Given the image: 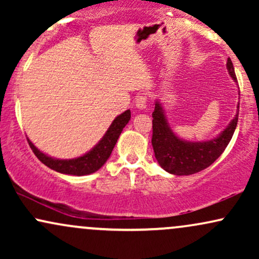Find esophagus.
Here are the masks:
<instances>
[{
  "mask_svg": "<svg viewBox=\"0 0 259 259\" xmlns=\"http://www.w3.org/2000/svg\"><path fill=\"white\" fill-rule=\"evenodd\" d=\"M135 106L138 107L139 109L146 108V107H147V96H146V95H140V96L136 97Z\"/></svg>",
  "mask_w": 259,
  "mask_h": 259,
  "instance_id": "34e87169",
  "label": "esophagus"
}]
</instances>
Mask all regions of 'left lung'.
Returning <instances> with one entry per match:
<instances>
[{"mask_svg":"<svg viewBox=\"0 0 259 259\" xmlns=\"http://www.w3.org/2000/svg\"><path fill=\"white\" fill-rule=\"evenodd\" d=\"M227 68L234 81L237 82L230 58H228ZM239 107L240 103L237 102L234 119L217 138L195 142L186 141L175 135L169 126L162 103L157 100L152 113V146L160 167L174 175H191L209 167L224 152L233 138L239 119Z\"/></svg>","mask_w":259,"mask_h":259,"instance_id":"8db88e82","label":"left lung"}]
</instances>
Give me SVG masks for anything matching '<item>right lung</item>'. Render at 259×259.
I'll return each instance as SVG.
<instances>
[{"instance_id":"right-lung-1","label":"right lung","mask_w":259,"mask_h":259,"mask_svg":"<svg viewBox=\"0 0 259 259\" xmlns=\"http://www.w3.org/2000/svg\"><path fill=\"white\" fill-rule=\"evenodd\" d=\"M132 113L130 109H127L124 113L118 115L114 120L112 121L111 126L108 127L105 136L100 140L99 144L95 145L94 147L89 151L88 153L82 154L78 158L73 159H58L53 158V157L47 156L44 152H41L38 148L28 139L29 146L31 147L32 152L45 165L53 170L58 171L62 174H69L76 175V177H81V175H89L97 171L107 162V159L111 156L113 148H114L117 140L123 132L124 126L129 123Z\"/></svg>"}]
</instances>
